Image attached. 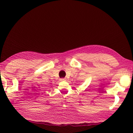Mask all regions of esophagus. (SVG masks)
Here are the masks:
<instances>
[{
	"label": "esophagus",
	"mask_w": 133,
	"mask_h": 133,
	"mask_svg": "<svg viewBox=\"0 0 133 133\" xmlns=\"http://www.w3.org/2000/svg\"><path fill=\"white\" fill-rule=\"evenodd\" d=\"M65 79H66V78H61V79H60V80H64Z\"/></svg>",
	"instance_id": "obj_1"
}]
</instances>
